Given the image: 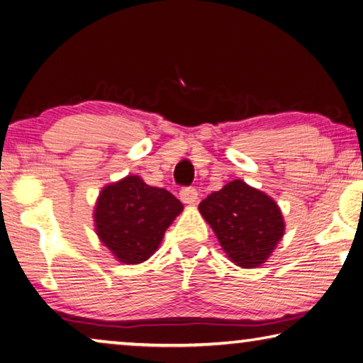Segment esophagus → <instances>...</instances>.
Wrapping results in <instances>:
<instances>
[{
  "label": "esophagus",
  "mask_w": 363,
  "mask_h": 363,
  "mask_svg": "<svg viewBox=\"0 0 363 363\" xmlns=\"http://www.w3.org/2000/svg\"><path fill=\"white\" fill-rule=\"evenodd\" d=\"M179 196H181L182 203H186V205H195L196 200H199V192H196V190H195L194 187H184V189L181 190Z\"/></svg>",
  "instance_id": "1"
}]
</instances>
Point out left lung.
I'll return each mask as SVG.
<instances>
[{
	"label": "left lung",
	"mask_w": 363,
	"mask_h": 363,
	"mask_svg": "<svg viewBox=\"0 0 363 363\" xmlns=\"http://www.w3.org/2000/svg\"><path fill=\"white\" fill-rule=\"evenodd\" d=\"M227 257L242 269L262 266L285 233V220L272 196L242 179L213 192L199 205Z\"/></svg>",
	"instance_id": "8db88e82"
}]
</instances>
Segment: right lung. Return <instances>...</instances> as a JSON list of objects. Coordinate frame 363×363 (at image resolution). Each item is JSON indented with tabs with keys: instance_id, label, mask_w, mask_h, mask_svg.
Instances as JSON below:
<instances>
[{
	"instance_id": "add662e5",
	"label": "right lung",
	"mask_w": 363,
	"mask_h": 363,
	"mask_svg": "<svg viewBox=\"0 0 363 363\" xmlns=\"http://www.w3.org/2000/svg\"><path fill=\"white\" fill-rule=\"evenodd\" d=\"M184 206L168 190L152 187L136 174L102 187L94 206L101 243L121 264H140L158 250L164 232Z\"/></svg>"
}]
</instances>
